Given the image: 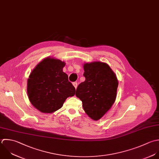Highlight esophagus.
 <instances>
[{
  "label": "esophagus",
  "instance_id": "1",
  "mask_svg": "<svg viewBox=\"0 0 159 159\" xmlns=\"http://www.w3.org/2000/svg\"><path fill=\"white\" fill-rule=\"evenodd\" d=\"M73 85L74 86V87L75 88V89H77V83L76 82H73Z\"/></svg>",
  "mask_w": 159,
  "mask_h": 159
}]
</instances>
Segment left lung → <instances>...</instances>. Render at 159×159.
Returning a JSON list of instances; mask_svg holds the SVG:
<instances>
[{"label":"left lung","instance_id":"8db88e82","mask_svg":"<svg viewBox=\"0 0 159 159\" xmlns=\"http://www.w3.org/2000/svg\"><path fill=\"white\" fill-rule=\"evenodd\" d=\"M84 69L85 80L78 85L75 95L82 102L85 112L97 121L113 105L118 82L115 73L106 63H86Z\"/></svg>","mask_w":159,"mask_h":159}]
</instances>
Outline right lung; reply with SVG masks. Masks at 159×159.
<instances>
[{
    "label": "right lung",
    "mask_w": 159,
    "mask_h": 159,
    "mask_svg": "<svg viewBox=\"0 0 159 159\" xmlns=\"http://www.w3.org/2000/svg\"><path fill=\"white\" fill-rule=\"evenodd\" d=\"M65 62L46 58L33 70L27 82V93L31 103L42 113H50L60 109L75 89L62 71Z\"/></svg>",
    "instance_id": "obj_1"
}]
</instances>
